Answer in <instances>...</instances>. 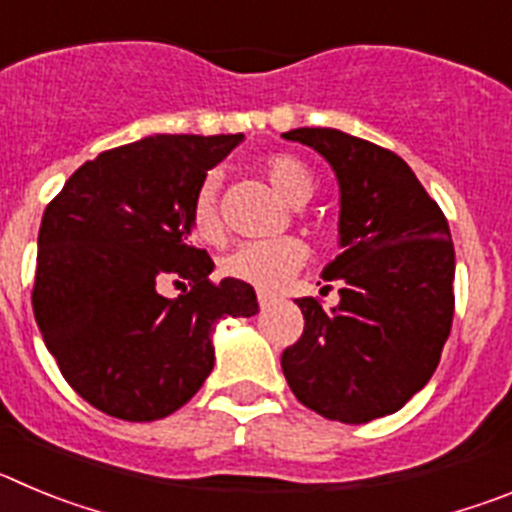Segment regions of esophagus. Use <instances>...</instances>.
I'll list each match as a JSON object with an SVG mask.
<instances>
[{"mask_svg":"<svg viewBox=\"0 0 512 512\" xmlns=\"http://www.w3.org/2000/svg\"><path fill=\"white\" fill-rule=\"evenodd\" d=\"M256 297H259L261 307H269L274 302V295H269V292H256Z\"/></svg>","mask_w":512,"mask_h":512,"instance_id":"34e87169","label":"esophagus"}]
</instances>
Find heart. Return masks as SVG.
Masks as SVG:
<instances>
[{"label":"heart","instance_id":"b5f03b06","mask_svg":"<svg viewBox=\"0 0 512 512\" xmlns=\"http://www.w3.org/2000/svg\"><path fill=\"white\" fill-rule=\"evenodd\" d=\"M261 171L269 179V184L279 192V197L289 205H305L312 197V174L302 161L287 153H271L261 161ZM217 189L220 182L217 176H205L194 192L192 207H189V223L194 235L205 243L220 241L223 235V220L217 210ZM307 259V248L300 238L284 235V238H271V241H246L238 243L228 256H223L220 269L225 277L235 282L251 284L259 289H277L287 282Z\"/></svg>","mask_w":512,"mask_h":512}]
</instances>
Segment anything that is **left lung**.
Segmentation results:
<instances>
[{
	"label": "left lung",
	"mask_w": 512,
	"mask_h": 512,
	"mask_svg": "<svg viewBox=\"0 0 512 512\" xmlns=\"http://www.w3.org/2000/svg\"><path fill=\"white\" fill-rule=\"evenodd\" d=\"M284 138L315 148L336 171L343 253L323 271L341 295L333 310L295 300L305 330L284 348L282 372L305 408L369 423L397 413L436 372L454 320L449 223L397 153L333 128Z\"/></svg>",
	"instance_id": "8db88e82"
}]
</instances>
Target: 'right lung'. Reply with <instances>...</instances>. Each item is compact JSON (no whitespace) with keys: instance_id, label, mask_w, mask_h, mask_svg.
Listing matches in <instances>:
<instances>
[{"instance_id":"obj_1","label":"right lung","mask_w":512,"mask_h":512,"mask_svg":"<svg viewBox=\"0 0 512 512\" xmlns=\"http://www.w3.org/2000/svg\"><path fill=\"white\" fill-rule=\"evenodd\" d=\"M238 135H151L71 174L45 207L33 312L63 379L112 418L148 423L179 410L215 364L220 318L259 312L251 284L212 282L189 243V207ZM171 281L183 292L160 295Z\"/></svg>"}]
</instances>
